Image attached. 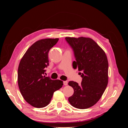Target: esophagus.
I'll return each instance as SVG.
<instances>
[{
  "mask_svg": "<svg viewBox=\"0 0 128 128\" xmlns=\"http://www.w3.org/2000/svg\"><path fill=\"white\" fill-rule=\"evenodd\" d=\"M64 86H67V85H68L67 81H64Z\"/></svg>",
  "mask_w": 128,
  "mask_h": 128,
  "instance_id": "1",
  "label": "esophagus"
}]
</instances>
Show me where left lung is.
<instances>
[{
  "label": "left lung",
  "mask_w": 128,
  "mask_h": 128,
  "mask_svg": "<svg viewBox=\"0 0 128 128\" xmlns=\"http://www.w3.org/2000/svg\"><path fill=\"white\" fill-rule=\"evenodd\" d=\"M73 48L76 61L74 69L78 68L82 77L80 85L70 81L74 94L68 98L72 106L78 109H86L101 98L108 82V62L105 52L96 42L88 37H66Z\"/></svg>",
  "instance_id": "left-lung-1"
}]
</instances>
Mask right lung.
Wrapping results in <instances>:
<instances>
[{
  "mask_svg": "<svg viewBox=\"0 0 128 128\" xmlns=\"http://www.w3.org/2000/svg\"><path fill=\"white\" fill-rule=\"evenodd\" d=\"M59 38H45L36 42L26 50L18 71V86L24 99L36 108L48 106L54 92L63 86L59 80H53L44 75L48 65V53Z\"/></svg>",
  "mask_w": 128,
  "mask_h": 128,
  "instance_id": "right-lung-1",
  "label": "right lung"
}]
</instances>
